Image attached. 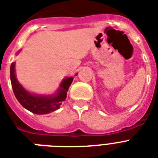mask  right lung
I'll return each instance as SVG.
<instances>
[{
  "mask_svg": "<svg viewBox=\"0 0 158 158\" xmlns=\"http://www.w3.org/2000/svg\"><path fill=\"white\" fill-rule=\"evenodd\" d=\"M19 53V51L18 52ZM15 63L10 65V81L15 96L23 107L38 115H44L59 109L62 102L66 98L67 92L73 82V77L65 78L61 81L56 93L52 95H39L27 91L16 79Z\"/></svg>",
  "mask_w": 158,
  "mask_h": 158,
  "instance_id": "obj_1",
  "label": "right lung"
}]
</instances>
